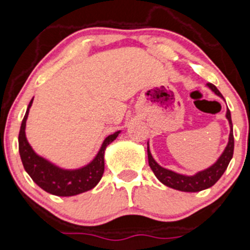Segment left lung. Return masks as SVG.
<instances>
[{"label":"left lung","instance_id":"1","mask_svg":"<svg viewBox=\"0 0 250 250\" xmlns=\"http://www.w3.org/2000/svg\"><path fill=\"white\" fill-rule=\"evenodd\" d=\"M207 87L211 88L212 92H214L218 97L224 99V97L222 96L218 88L215 87L212 83H207ZM227 118L229 121L230 125V135H229V143H228L227 147H225L224 152L220 154L219 158L217 159V162L213 165H211L207 169L201 170V171L196 172L193 176H187L182 175V173H178L172 171V170L165 169V167H160L158 163L154 160L152 157L151 151H149L148 143H147V157H148V164L151 167L152 171H153L156 177L158 178L163 185H165L167 187H170L176 190L181 191H188V193H195V191L204 190L214 185L222 175L227 170L228 165H229L231 158H232L233 154V133H232V122H231V114L230 110H227Z\"/></svg>","mask_w":250,"mask_h":250}]
</instances>
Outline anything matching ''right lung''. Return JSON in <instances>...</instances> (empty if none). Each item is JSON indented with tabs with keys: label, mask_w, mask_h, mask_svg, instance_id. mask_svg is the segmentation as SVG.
Returning a JSON list of instances; mask_svg holds the SVG:
<instances>
[{
	"label": "right lung",
	"mask_w": 250,
	"mask_h": 250,
	"mask_svg": "<svg viewBox=\"0 0 250 250\" xmlns=\"http://www.w3.org/2000/svg\"><path fill=\"white\" fill-rule=\"evenodd\" d=\"M33 98L28 104L19 133V153L26 172L43 190L57 196H73L96 187L104 173L105 148L117 138L121 130L106 136L92 162L79 169H63L37 154L26 138V121Z\"/></svg>",
	"instance_id": "obj_1"
}]
</instances>
